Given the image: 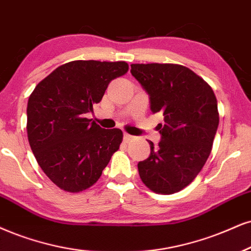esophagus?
<instances>
[{
  "label": "esophagus",
  "instance_id": "34e87169",
  "mask_svg": "<svg viewBox=\"0 0 251 251\" xmlns=\"http://www.w3.org/2000/svg\"><path fill=\"white\" fill-rule=\"evenodd\" d=\"M132 140H134V136H131V135H129V134L123 135V141H125L126 143H128V142H130Z\"/></svg>",
  "mask_w": 251,
  "mask_h": 251
}]
</instances>
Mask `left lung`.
<instances>
[{
  "instance_id": "8db88e82",
  "label": "left lung",
  "mask_w": 251,
  "mask_h": 251,
  "mask_svg": "<svg viewBox=\"0 0 251 251\" xmlns=\"http://www.w3.org/2000/svg\"><path fill=\"white\" fill-rule=\"evenodd\" d=\"M131 74L162 113L160 142L137 164L142 181L156 193L172 194L193 181L212 151L219 126L218 101L202 78L176 64H132Z\"/></svg>"
}]
</instances>
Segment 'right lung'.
<instances>
[{
    "label": "right lung",
    "instance_id": "obj_1",
    "mask_svg": "<svg viewBox=\"0 0 251 251\" xmlns=\"http://www.w3.org/2000/svg\"><path fill=\"white\" fill-rule=\"evenodd\" d=\"M125 61L74 60L43 79L27 101V140L43 171L67 192L91 187L119 150L120 129L86 117L111 80L128 72Z\"/></svg>",
    "mask_w": 251,
    "mask_h": 251
}]
</instances>
